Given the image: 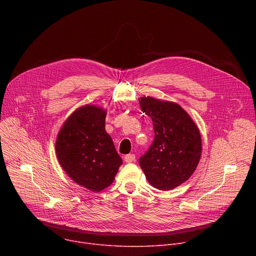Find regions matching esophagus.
Wrapping results in <instances>:
<instances>
[{"mask_svg": "<svg viewBox=\"0 0 256 256\" xmlns=\"http://www.w3.org/2000/svg\"><path fill=\"white\" fill-rule=\"evenodd\" d=\"M135 158H136V156H135V154H128L124 156V160H126V163L134 162V160H135Z\"/></svg>", "mask_w": 256, "mask_h": 256, "instance_id": "obj_1", "label": "esophagus"}]
</instances>
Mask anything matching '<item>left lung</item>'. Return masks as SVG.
<instances>
[{"mask_svg":"<svg viewBox=\"0 0 256 256\" xmlns=\"http://www.w3.org/2000/svg\"><path fill=\"white\" fill-rule=\"evenodd\" d=\"M140 106L154 124V140L139 164L148 182L158 190H172L189 180L201 156L197 126L182 108L150 96L141 98Z\"/></svg>","mask_w":256,"mask_h":256,"instance_id":"left-lung-1","label":"left lung"}]
</instances>
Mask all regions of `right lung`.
I'll return each instance as SVG.
<instances>
[{"label": "right lung", "instance_id": "add662e5", "mask_svg": "<svg viewBox=\"0 0 256 256\" xmlns=\"http://www.w3.org/2000/svg\"><path fill=\"white\" fill-rule=\"evenodd\" d=\"M106 111L86 104L65 120L56 140V154L74 182L93 192L109 186L122 160L104 130Z\"/></svg>", "mask_w": 256, "mask_h": 256}]
</instances>
